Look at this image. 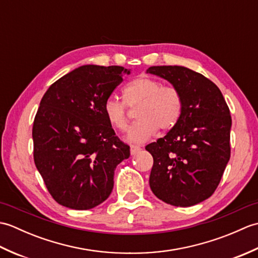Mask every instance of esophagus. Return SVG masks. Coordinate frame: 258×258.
I'll use <instances>...</instances> for the list:
<instances>
[{
    "label": "esophagus",
    "instance_id": "34e87169",
    "mask_svg": "<svg viewBox=\"0 0 258 258\" xmlns=\"http://www.w3.org/2000/svg\"><path fill=\"white\" fill-rule=\"evenodd\" d=\"M142 151V149L140 146H135V145H132L131 146V155H136L139 154V153Z\"/></svg>",
    "mask_w": 258,
    "mask_h": 258
}]
</instances>
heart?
Returning a JSON list of instances; mask_svg holds the SVG:
<instances>
[{
    "label": "heart",
    "instance_id": "heart-1",
    "mask_svg": "<svg viewBox=\"0 0 258 258\" xmlns=\"http://www.w3.org/2000/svg\"><path fill=\"white\" fill-rule=\"evenodd\" d=\"M123 96L130 107L139 106L136 111L139 120L126 134V141L130 143H144L156 134L158 128H173L182 112V97L178 91L172 86H163L160 81L151 78H139L130 82L124 87ZM103 111L114 128H127V109L123 101L109 96L104 102Z\"/></svg>",
    "mask_w": 258,
    "mask_h": 258
}]
</instances>
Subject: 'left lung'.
I'll list each match as a JSON object with an SVG mask.
<instances>
[{"label": "left lung", "mask_w": 258, "mask_h": 258, "mask_svg": "<svg viewBox=\"0 0 258 258\" xmlns=\"http://www.w3.org/2000/svg\"><path fill=\"white\" fill-rule=\"evenodd\" d=\"M146 73L169 82L182 97L177 123L145 147L154 160L151 189L173 206L196 205L215 191L229 161V108L211 80L187 68L151 67Z\"/></svg>", "instance_id": "8db88e82"}]
</instances>
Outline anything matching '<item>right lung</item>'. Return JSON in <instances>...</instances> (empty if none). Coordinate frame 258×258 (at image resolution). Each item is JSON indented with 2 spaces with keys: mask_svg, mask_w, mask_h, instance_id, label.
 Returning a JSON list of instances; mask_svg holds the SVG:
<instances>
[{
  "mask_svg": "<svg viewBox=\"0 0 258 258\" xmlns=\"http://www.w3.org/2000/svg\"><path fill=\"white\" fill-rule=\"evenodd\" d=\"M131 71L83 65L53 83L33 123L34 162L52 197L72 210H91L112 193L114 171L130 157L104 115L106 98Z\"/></svg>",
  "mask_w": 258,
  "mask_h": 258,
  "instance_id": "add662e5",
  "label": "right lung"
}]
</instances>
